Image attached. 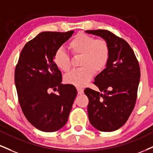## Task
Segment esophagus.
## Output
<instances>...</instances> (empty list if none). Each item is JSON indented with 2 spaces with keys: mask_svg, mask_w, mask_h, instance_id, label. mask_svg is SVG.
Wrapping results in <instances>:
<instances>
[{
  "mask_svg": "<svg viewBox=\"0 0 153 153\" xmlns=\"http://www.w3.org/2000/svg\"><path fill=\"white\" fill-rule=\"evenodd\" d=\"M77 91H78V95H82V94H83V90H82V88H77Z\"/></svg>",
  "mask_w": 153,
  "mask_h": 153,
  "instance_id": "1",
  "label": "esophagus"
}]
</instances>
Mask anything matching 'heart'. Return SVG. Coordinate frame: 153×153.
<instances>
[{"mask_svg": "<svg viewBox=\"0 0 153 153\" xmlns=\"http://www.w3.org/2000/svg\"><path fill=\"white\" fill-rule=\"evenodd\" d=\"M68 47L75 56H82L81 68L71 71L64 78L67 84L76 87H83L93 78L94 73L102 72L108 65L110 58V48L105 40L85 33H78L71 40ZM54 62L59 69L68 72L71 68V58L65 51L57 50Z\"/></svg>", "mask_w": 153, "mask_h": 153, "instance_id": "b5f03b06", "label": "heart"}]
</instances>
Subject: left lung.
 <instances>
[{"instance_id": "obj_1", "label": "left lung", "mask_w": 153, "mask_h": 153, "mask_svg": "<svg viewBox=\"0 0 153 153\" xmlns=\"http://www.w3.org/2000/svg\"><path fill=\"white\" fill-rule=\"evenodd\" d=\"M85 32L103 38L110 48L106 68L93 82L103 93L88 88L84 93L89 99L88 113L92 126L100 131L112 132L126 123L134 109L140 78V65L124 39L106 30Z\"/></svg>"}]
</instances>
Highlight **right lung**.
Wrapping results in <instances>:
<instances>
[{
    "label": "right lung",
    "mask_w": 153,
    "mask_h": 153,
    "mask_svg": "<svg viewBox=\"0 0 153 153\" xmlns=\"http://www.w3.org/2000/svg\"><path fill=\"white\" fill-rule=\"evenodd\" d=\"M74 31L42 32L23 47L15 70L18 101L26 119L37 129L55 132L67 123L77 95L74 85H63L54 62L57 50ZM58 94H50L49 90Z\"/></svg>",
    "instance_id": "add662e5"
}]
</instances>
